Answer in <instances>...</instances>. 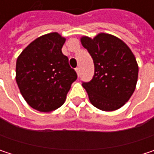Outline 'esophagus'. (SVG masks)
I'll list each match as a JSON object with an SVG mask.
<instances>
[{
    "mask_svg": "<svg viewBox=\"0 0 154 154\" xmlns=\"http://www.w3.org/2000/svg\"><path fill=\"white\" fill-rule=\"evenodd\" d=\"M76 72H77V76H79V74H80V69L79 68H76Z\"/></svg>",
    "mask_w": 154,
    "mask_h": 154,
    "instance_id": "1",
    "label": "esophagus"
}]
</instances>
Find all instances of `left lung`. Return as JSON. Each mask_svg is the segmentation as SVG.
Returning a JSON list of instances; mask_svg holds the SVG:
<instances>
[{
    "label": "left lung",
    "instance_id": "8db88e82",
    "mask_svg": "<svg viewBox=\"0 0 154 154\" xmlns=\"http://www.w3.org/2000/svg\"><path fill=\"white\" fill-rule=\"evenodd\" d=\"M81 43L94 64L89 82H82L94 107L110 111L122 107L133 94L138 77L134 54L120 39L99 34L94 39L84 36Z\"/></svg>",
    "mask_w": 154,
    "mask_h": 154
}]
</instances>
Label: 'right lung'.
I'll list each match as a JSON object with an SVG mask.
<instances>
[{"label": "right lung", "mask_w": 154, "mask_h": 154, "mask_svg": "<svg viewBox=\"0 0 154 154\" xmlns=\"http://www.w3.org/2000/svg\"><path fill=\"white\" fill-rule=\"evenodd\" d=\"M65 38L58 33L38 37L18 56L16 81L26 102L32 108L49 112L60 107L77 72L69 64L61 48Z\"/></svg>", "instance_id": "right-lung-1"}]
</instances>
